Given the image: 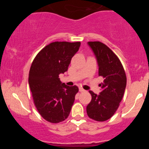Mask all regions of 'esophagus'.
<instances>
[{
  "label": "esophagus",
  "instance_id": "obj_1",
  "mask_svg": "<svg viewBox=\"0 0 149 149\" xmlns=\"http://www.w3.org/2000/svg\"><path fill=\"white\" fill-rule=\"evenodd\" d=\"M79 92H85V90H84V89H83L82 88H79Z\"/></svg>",
  "mask_w": 149,
  "mask_h": 149
}]
</instances>
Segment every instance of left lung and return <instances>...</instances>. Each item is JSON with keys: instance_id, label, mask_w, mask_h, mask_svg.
Wrapping results in <instances>:
<instances>
[{"instance_id": "obj_1", "label": "left lung", "mask_w": 149, "mask_h": 149, "mask_svg": "<svg viewBox=\"0 0 149 149\" xmlns=\"http://www.w3.org/2000/svg\"><path fill=\"white\" fill-rule=\"evenodd\" d=\"M95 54L99 66V76L104 78L100 85L99 95L90 91L92 100L87 106V113L90 118L105 121L111 118L119 107L126 88L127 78L123 65L113 52L99 41L88 42Z\"/></svg>"}]
</instances>
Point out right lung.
<instances>
[{"mask_svg": "<svg viewBox=\"0 0 149 149\" xmlns=\"http://www.w3.org/2000/svg\"><path fill=\"white\" fill-rule=\"evenodd\" d=\"M80 46V42H52L38 52L31 66L29 84L34 104L48 122H61L71 111L78 88L61 83L59 75L67 71Z\"/></svg>", "mask_w": 149, "mask_h": 149, "instance_id": "right-lung-1", "label": "right lung"}]
</instances>
